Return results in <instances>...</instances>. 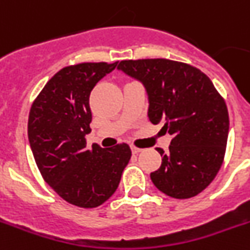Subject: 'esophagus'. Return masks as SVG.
<instances>
[{
    "label": "esophagus",
    "mask_w": 250,
    "mask_h": 250,
    "mask_svg": "<svg viewBox=\"0 0 250 250\" xmlns=\"http://www.w3.org/2000/svg\"><path fill=\"white\" fill-rule=\"evenodd\" d=\"M130 149H132V153H133V154H138V153H141L142 150H143V149L137 148V146H130Z\"/></svg>",
    "instance_id": "34e87169"
}]
</instances>
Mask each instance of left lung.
<instances>
[{
    "instance_id": "8db88e82",
    "label": "left lung",
    "mask_w": 250,
    "mask_h": 250,
    "mask_svg": "<svg viewBox=\"0 0 250 250\" xmlns=\"http://www.w3.org/2000/svg\"><path fill=\"white\" fill-rule=\"evenodd\" d=\"M118 70L141 81L148 117L172 137L169 151L157 148L162 165L150 174L155 188L174 199L204 191L221 169L229 118L225 100L201 70L167 59L123 60Z\"/></svg>"
}]
</instances>
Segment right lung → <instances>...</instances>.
Segmentation results:
<instances>
[{
  "instance_id": "right-lung-1",
  "label": "right lung",
  "mask_w": 250,
  "mask_h": 250,
  "mask_svg": "<svg viewBox=\"0 0 250 250\" xmlns=\"http://www.w3.org/2000/svg\"><path fill=\"white\" fill-rule=\"evenodd\" d=\"M117 62H83L58 71L34 100L28 139L42 176L58 195L75 206L93 208L117 190L132 157L128 144L86 146L92 120L90 93Z\"/></svg>"
}]
</instances>
